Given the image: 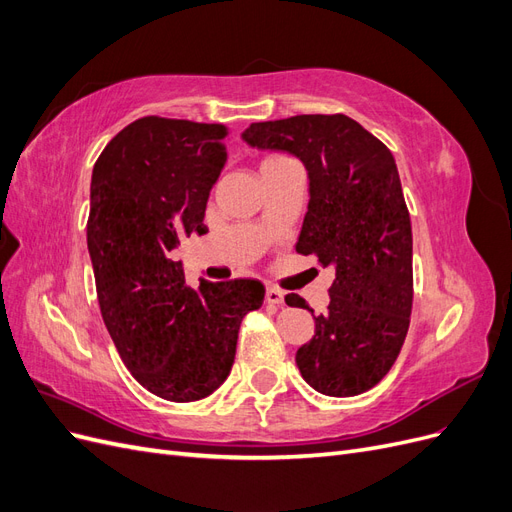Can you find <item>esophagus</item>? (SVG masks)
<instances>
[{
	"mask_svg": "<svg viewBox=\"0 0 512 512\" xmlns=\"http://www.w3.org/2000/svg\"><path fill=\"white\" fill-rule=\"evenodd\" d=\"M265 301H267L269 305H282V303H284V294H282V290H277V288H273V286H267Z\"/></svg>",
	"mask_w": 512,
	"mask_h": 512,
	"instance_id": "1",
	"label": "esophagus"
}]
</instances>
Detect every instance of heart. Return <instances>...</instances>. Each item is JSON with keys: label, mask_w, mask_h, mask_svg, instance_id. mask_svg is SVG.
<instances>
[{"label": "heart", "mask_w": 512, "mask_h": 512, "mask_svg": "<svg viewBox=\"0 0 512 512\" xmlns=\"http://www.w3.org/2000/svg\"><path fill=\"white\" fill-rule=\"evenodd\" d=\"M290 158L288 156H282V153H269V156H265L260 160V173H265V170L273 168V166H280L284 162H288Z\"/></svg>", "instance_id": "b5f03b06"}]
</instances>
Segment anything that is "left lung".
I'll list each match as a JSON object with an SVG mask.
<instances>
[{
	"mask_svg": "<svg viewBox=\"0 0 512 512\" xmlns=\"http://www.w3.org/2000/svg\"><path fill=\"white\" fill-rule=\"evenodd\" d=\"M243 138L301 158L309 203L294 247L335 269L327 312L294 356L301 376L322 395H361L389 374L412 312V226L391 151L342 113L258 121Z\"/></svg>",
	"mask_w": 512,
	"mask_h": 512,
	"instance_id": "1",
	"label": "left lung"
}]
</instances>
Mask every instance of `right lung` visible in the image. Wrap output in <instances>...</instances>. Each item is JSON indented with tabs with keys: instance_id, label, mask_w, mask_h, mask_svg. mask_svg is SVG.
Listing matches in <instances>:
<instances>
[{
	"instance_id": "1",
	"label": "right lung",
	"mask_w": 512,
	"mask_h": 512,
	"mask_svg": "<svg viewBox=\"0 0 512 512\" xmlns=\"http://www.w3.org/2000/svg\"><path fill=\"white\" fill-rule=\"evenodd\" d=\"M226 136L224 123L141 117L104 147L91 175L87 247L104 324L130 374L177 404L228 378L241 320L265 297L254 280L192 288L170 258L183 235H205Z\"/></svg>"
}]
</instances>
